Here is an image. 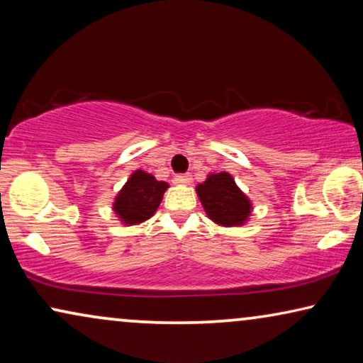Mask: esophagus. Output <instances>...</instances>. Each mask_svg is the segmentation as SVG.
Masks as SVG:
<instances>
[{
	"label": "esophagus",
	"mask_w": 363,
	"mask_h": 363,
	"mask_svg": "<svg viewBox=\"0 0 363 363\" xmlns=\"http://www.w3.org/2000/svg\"><path fill=\"white\" fill-rule=\"evenodd\" d=\"M191 180H193V178H191L190 173H180V175L175 177V182L180 183V185H190Z\"/></svg>",
	"instance_id": "esophagus-1"
}]
</instances>
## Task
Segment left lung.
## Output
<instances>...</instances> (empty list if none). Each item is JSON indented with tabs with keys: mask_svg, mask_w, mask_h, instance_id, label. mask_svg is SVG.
Returning a JSON list of instances; mask_svg holds the SVG:
<instances>
[{
	"mask_svg": "<svg viewBox=\"0 0 363 363\" xmlns=\"http://www.w3.org/2000/svg\"><path fill=\"white\" fill-rule=\"evenodd\" d=\"M206 215L220 226H241L251 215L252 205L228 172L211 173L196 186Z\"/></svg>",
	"mask_w": 363,
	"mask_h": 363,
	"instance_id": "obj_1",
	"label": "left lung"
}]
</instances>
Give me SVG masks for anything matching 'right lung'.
Returning a JSON list of instances; mask_svg holds the SVG:
<instances>
[{"mask_svg":"<svg viewBox=\"0 0 363 363\" xmlns=\"http://www.w3.org/2000/svg\"><path fill=\"white\" fill-rule=\"evenodd\" d=\"M167 182H158L143 170H135L113 201V211L123 225H138L153 216L160 206Z\"/></svg>","mask_w":363,"mask_h":363,"instance_id":"1","label":"right lung"}]
</instances>
